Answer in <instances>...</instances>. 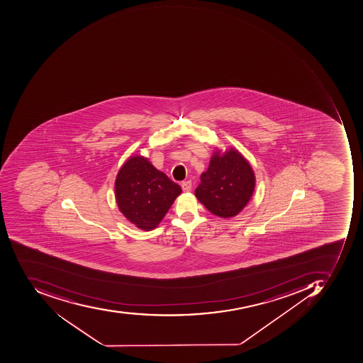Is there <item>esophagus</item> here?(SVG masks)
<instances>
[{
  "label": "esophagus",
  "instance_id": "obj_1",
  "mask_svg": "<svg viewBox=\"0 0 363 363\" xmlns=\"http://www.w3.org/2000/svg\"><path fill=\"white\" fill-rule=\"evenodd\" d=\"M181 187H182V190L184 192H190L192 190V182L191 181H184V182L181 183Z\"/></svg>",
  "mask_w": 363,
  "mask_h": 363
}]
</instances>
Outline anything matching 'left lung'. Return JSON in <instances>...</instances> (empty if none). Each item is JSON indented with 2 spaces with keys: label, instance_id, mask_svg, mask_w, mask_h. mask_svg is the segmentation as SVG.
Segmentation results:
<instances>
[{
  "label": "left lung",
  "instance_id": "8db88e82",
  "mask_svg": "<svg viewBox=\"0 0 363 363\" xmlns=\"http://www.w3.org/2000/svg\"><path fill=\"white\" fill-rule=\"evenodd\" d=\"M255 189V174L243 155L216 148L208 169L201 173L195 196L213 215L233 218L247 206Z\"/></svg>",
  "mask_w": 363,
  "mask_h": 363
}]
</instances>
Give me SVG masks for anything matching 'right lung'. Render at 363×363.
I'll use <instances>...</instances> for the list:
<instances>
[{"label": "right lung", "instance_id": "right-lung-1", "mask_svg": "<svg viewBox=\"0 0 363 363\" xmlns=\"http://www.w3.org/2000/svg\"><path fill=\"white\" fill-rule=\"evenodd\" d=\"M181 192L180 185L143 156H130L118 170L114 183L118 209L144 231L160 223Z\"/></svg>", "mask_w": 363, "mask_h": 363}]
</instances>
